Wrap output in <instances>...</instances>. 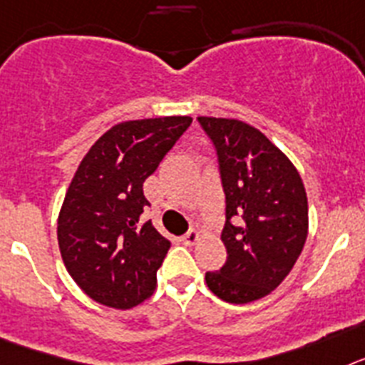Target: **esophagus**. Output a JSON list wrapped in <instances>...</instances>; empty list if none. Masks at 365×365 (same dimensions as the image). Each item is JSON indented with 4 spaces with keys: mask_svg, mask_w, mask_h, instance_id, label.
<instances>
[{
    "mask_svg": "<svg viewBox=\"0 0 365 365\" xmlns=\"http://www.w3.org/2000/svg\"><path fill=\"white\" fill-rule=\"evenodd\" d=\"M198 231L196 230H191V231H187L185 235H182L180 237V242L182 244H185V246H192V244L196 242V240H198Z\"/></svg>",
    "mask_w": 365,
    "mask_h": 365,
    "instance_id": "1",
    "label": "esophagus"
}]
</instances>
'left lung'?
I'll return each mask as SVG.
<instances>
[{"instance_id":"8db88e82","label":"left lung","mask_w":365,"mask_h":365,"mask_svg":"<svg viewBox=\"0 0 365 365\" xmlns=\"http://www.w3.org/2000/svg\"><path fill=\"white\" fill-rule=\"evenodd\" d=\"M198 123L217 152L226 196L227 259L220 270L205 274V283L227 303H250L287 277L305 246V187L290 160L257 128L217 117H198Z\"/></svg>"}]
</instances>
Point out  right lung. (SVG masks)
<instances>
[{"label": "right lung", "instance_id": "obj_1", "mask_svg": "<svg viewBox=\"0 0 365 365\" xmlns=\"http://www.w3.org/2000/svg\"><path fill=\"white\" fill-rule=\"evenodd\" d=\"M191 117L125 121L78 165L58 217V246L75 283L103 305L130 309L156 288L170 242L141 224L143 182L191 126Z\"/></svg>", "mask_w": 365, "mask_h": 365}]
</instances>
